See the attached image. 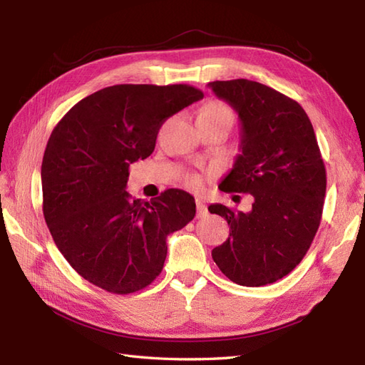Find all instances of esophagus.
<instances>
[{
	"label": "esophagus",
	"instance_id": "obj_1",
	"mask_svg": "<svg viewBox=\"0 0 365 365\" xmlns=\"http://www.w3.org/2000/svg\"><path fill=\"white\" fill-rule=\"evenodd\" d=\"M196 207H197V210H196L197 218H204V216H207L208 210H207V205L202 202V200L196 199Z\"/></svg>",
	"mask_w": 365,
	"mask_h": 365
}]
</instances>
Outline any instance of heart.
<instances>
[{
  "label": "heart",
  "instance_id": "1",
  "mask_svg": "<svg viewBox=\"0 0 365 365\" xmlns=\"http://www.w3.org/2000/svg\"><path fill=\"white\" fill-rule=\"evenodd\" d=\"M199 114L216 115V118H227L232 120V114H230V110L227 108V105H224L222 102H218V100H213V102L205 103L199 110ZM187 185L191 188H199L200 185H202V178L196 174H192L187 178Z\"/></svg>",
  "mask_w": 365,
  "mask_h": 365
}]
</instances>
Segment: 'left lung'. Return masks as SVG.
Listing matches in <instances>:
<instances>
[{"mask_svg": "<svg viewBox=\"0 0 365 365\" xmlns=\"http://www.w3.org/2000/svg\"><path fill=\"white\" fill-rule=\"evenodd\" d=\"M240 119V153L222 178L224 192H250L252 210L208 207L230 226L229 238L212 257L232 282L273 284L304 257L319 230L324 169L314 127L301 105L250 80L208 83Z\"/></svg>", "mask_w": 365, "mask_h": 365, "instance_id": "8db88e82", "label": "left lung"}]
</instances>
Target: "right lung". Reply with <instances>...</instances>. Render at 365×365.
I'll return each mask as SVG.
<instances>
[{
  "label": "right lung",
  "mask_w": 365,
  "mask_h": 365,
  "mask_svg": "<svg viewBox=\"0 0 365 365\" xmlns=\"http://www.w3.org/2000/svg\"><path fill=\"white\" fill-rule=\"evenodd\" d=\"M204 97L188 84H115L71 108L42 161L43 216L58 250L81 277L127 294L153 282L169 234L195 218L190 192L150 202L125 191L131 163L155 149L161 123Z\"/></svg>",
  "instance_id": "add662e5"
}]
</instances>
